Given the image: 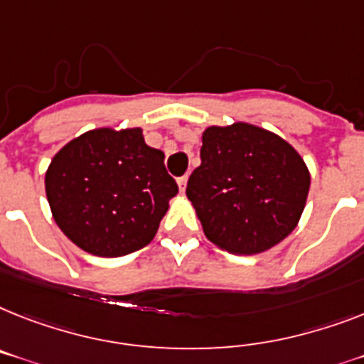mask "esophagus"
Here are the masks:
<instances>
[{
	"instance_id": "obj_1",
	"label": "esophagus",
	"mask_w": 364,
	"mask_h": 364,
	"mask_svg": "<svg viewBox=\"0 0 364 364\" xmlns=\"http://www.w3.org/2000/svg\"><path fill=\"white\" fill-rule=\"evenodd\" d=\"M186 186H188V176H182V178H178L180 193H184V191H186Z\"/></svg>"
}]
</instances>
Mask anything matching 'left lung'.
I'll return each mask as SVG.
<instances>
[{
  "label": "left lung",
  "mask_w": 364,
  "mask_h": 364,
  "mask_svg": "<svg viewBox=\"0 0 364 364\" xmlns=\"http://www.w3.org/2000/svg\"><path fill=\"white\" fill-rule=\"evenodd\" d=\"M311 173L296 149L249 122L208 126L186 195L204 236L230 255H258L299 223Z\"/></svg>",
  "instance_id": "left-lung-1"
}]
</instances>
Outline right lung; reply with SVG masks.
<instances>
[{
    "label": "right lung",
    "mask_w": 364,
    "mask_h": 364,
    "mask_svg": "<svg viewBox=\"0 0 364 364\" xmlns=\"http://www.w3.org/2000/svg\"><path fill=\"white\" fill-rule=\"evenodd\" d=\"M141 128H95L52 158L44 176L57 227L95 257L130 255L154 240L178 186Z\"/></svg>",
    "instance_id": "obj_1"
}]
</instances>
